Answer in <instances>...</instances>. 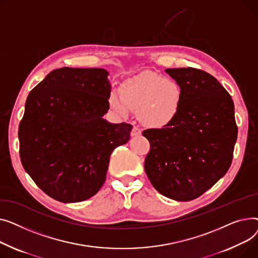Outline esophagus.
<instances>
[{"instance_id":"34e87169","label":"esophagus","mask_w":258,"mask_h":258,"mask_svg":"<svg viewBox=\"0 0 258 258\" xmlns=\"http://www.w3.org/2000/svg\"><path fill=\"white\" fill-rule=\"evenodd\" d=\"M142 134V130L138 126H133L131 130V136H139Z\"/></svg>"}]
</instances>
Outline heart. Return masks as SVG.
<instances>
[{"mask_svg":"<svg viewBox=\"0 0 258 258\" xmlns=\"http://www.w3.org/2000/svg\"><path fill=\"white\" fill-rule=\"evenodd\" d=\"M182 99L183 90L179 82L146 71L125 81L122 93L113 90L109 96V104L123 116L128 115L132 109L138 110L143 124L161 128L176 118Z\"/></svg>","mask_w":258,"mask_h":258,"instance_id":"1","label":"heart"}]
</instances>
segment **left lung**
I'll use <instances>...</instances> for the list:
<instances>
[{
  "label": "left lung",
  "instance_id": "obj_1",
  "mask_svg": "<svg viewBox=\"0 0 258 258\" xmlns=\"http://www.w3.org/2000/svg\"><path fill=\"white\" fill-rule=\"evenodd\" d=\"M183 90L176 118L147 129L145 171L154 188L176 201L198 198L229 170L237 126L231 96L210 74L194 68L166 69Z\"/></svg>",
  "mask_w": 258,
  "mask_h": 258
}]
</instances>
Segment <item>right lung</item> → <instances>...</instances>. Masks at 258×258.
Listing matches in <instances>:
<instances>
[{"label":"right lung","instance_id":"add662e5","mask_svg":"<svg viewBox=\"0 0 258 258\" xmlns=\"http://www.w3.org/2000/svg\"><path fill=\"white\" fill-rule=\"evenodd\" d=\"M104 69L61 68L30 92L19 127L25 171L51 198L84 201L105 182L112 151L132 126L103 118L110 84Z\"/></svg>","mask_w":258,"mask_h":258}]
</instances>
